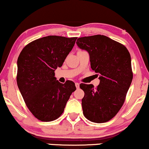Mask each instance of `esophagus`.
<instances>
[{"instance_id": "esophagus-1", "label": "esophagus", "mask_w": 149, "mask_h": 149, "mask_svg": "<svg viewBox=\"0 0 149 149\" xmlns=\"http://www.w3.org/2000/svg\"><path fill=\"white\" fill-rule=\"evenodd\" d=\"M75 86H76V88L78 89V88H79V83H75Z\"/></svg>"}]
</instances>
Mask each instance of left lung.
Wrapping results in <instances>:
<instances>
[{
    "label": "left lung",
    "instance_id": "left-lung-1",
    "mask_svg": "<svg viewBox=\"0 0 149 149\" xmlns=\"http://www.w3.org/2000/svg\"><path fill=\"white\" fill-rule=\"evenodd\" d=\"M76 43L89 53L91 68L99 74L96 88L92 84L80 85L85 93L83 113L89 120L105 123L120 109L131 86L130 54L123 44L101 35L79 38Z\"/></svg>",
    "mask_w": 149,
    "mask_h": 149
}]
</instances>
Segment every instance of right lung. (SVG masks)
<instances>
[{
    "instance_id": "right-lung-1",
    "label": "right lung",
    "mask_w": 149,
    "mask_h": 149,
    "mask_svg": "<svg viewBox=\"0 0 149 149\" xmlns=\"http://www.w3.org/2000/svg\"><path fill=\"white\" fill-rule=\"evenodd\" d=\"M77 38L44 37L27 44L19 55L17 84L29 109L40 120L58 118L76 90L71 81H58L55 70L62 66Z\"/></svg>"
}]
</instances>
